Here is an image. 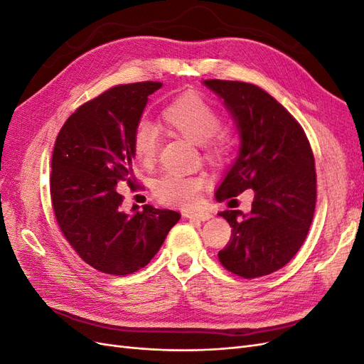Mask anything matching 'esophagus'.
<instances>
[{
  "label": "esophagus",
  "instance_id": "1",
  "mask_svg": "<svg viewBox=\"0 0 364 364\" xmlns=\"http://www.w3.org/2000/svg\"><path fill=\"white\" fill-rule=\"evenodd\" d=\"M185 217L188 220H194V222H206V220H209L213 215L209 213H188L185 214Z\"/></svg>",
  "mask_w": 364,
  "mask_h": 364
}]
</instances>
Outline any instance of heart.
<instances>
[{
    "mask_svg": "<svg viewBox=\"0 0 364 364\" xmlns=\"http://www.w3.org/2000/svg\"><path fill=\"white\" fill-rule=\"evenodd\" d=\"M162 119L170 129L197 144H206L211 155L225 151L226 141L220 134L222 117L217 109L200 95H182L167 105L162 111ZM161 146L159 129L147 119H141L132 135L134 155L146 167L155 164ZM205 185L202 176L182 173H167L155 183V194L162 203L190 208L200 199Z\"/></svg>",
    "mask_w": 364,
    "mask_h": 364,
    "instance_id": "b5f03b06",
    "label": "heart"
}]
</instances>
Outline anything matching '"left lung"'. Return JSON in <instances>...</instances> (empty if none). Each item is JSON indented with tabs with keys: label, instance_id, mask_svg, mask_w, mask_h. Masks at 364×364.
<instances>
[{
	"label": "left lung",
	"instance_id": "obj_1",
	"mask_svg": "<svg viewBox=\"0 0 364 364\" xmlns=\"http://www.w3.org/2000/svg\"><path fill=\"white\" fill-rule=\"evenodd\" d=\"M223 100L240 135V150L218 200L255 191L250 213L222 211L232 228L218 252L223 266L252 279L284 267L301 249L316 208L314 156L301 124L261 87L229 80H205Z\"/></svg>",
	"mask_w": 364,
	"mask_h": 364
}]
</instances>
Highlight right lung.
Masks as SVG:
<instances>
[{
  "label": "right lung",
  "mask_w": 364,
  "mask_h": 364,
  "mask_svg": "<svg viewBox=\"0 0 364 364\" xmlns=\"http://www.w3.org/2000/svg\"><path fill=\"white\" fill-rule=\"evenodd\" d=\"M159 82L119 85L65 121L51 159V203L73 249L103 273L147 266L181 214L151 205L124 213L121 185L135 183L132 135Z\"/></svg>",
  "instance_id": "1"
}]
</instances>
